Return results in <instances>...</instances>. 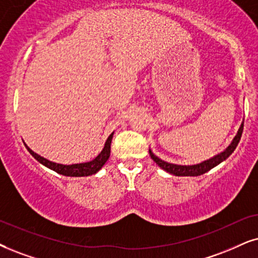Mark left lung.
<instances>
[{"label": "left lung", "instance_id": "left-lung-1", "mask_svg": "<svg viewBox=\"0 0 258 258\" xmlns=\"http://www.w3.org/2000/svg\"><path fill=\"white\" fill-rule=\"evenodd\" d=\"M243 127H244V122L240 125L239 130H238L236 137H234L232 143L227 146V149L225 150L224 152H220L219 155L214 156L207 161L200 163V164H195V165H177V164H171V163H168L165 161H162L161 158H158L157 156H155L152 153L151 150H149L150 156L153 161L156 162V164H158V167H161L163 170H165L169 174H172L175 176H199L205 174L208 170H211L212 168L217 167L218 164H220L221 162L225 161L229 156L234 151V149L237 148L238 143H239L240 137H242L243 133Z\"/></svg>", "mask_w": 258, "mask_h": 258}]
</instances>
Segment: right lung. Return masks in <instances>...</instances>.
Returning <instances> with one entry per match:
<instances>
[{
	"instance_id": "right-lung-1",
	"label": "right lung",
	"mask_w": 258,
	"mask_h": 258,
	"mask_svg": "<svg viewBox=\"0 0 258 258\" xmlns=\"http://www.w3.org/2000/svg\"><path fill=\"white\" fill-rule=\"evenodd\" d=\"M113 133L108 137V139L106 140L105 148H103L102 151L99 153V156L93 159V161L87 162V163H80V164H71V165H63L58 164V163L51 162L48 159L41 157V156L37 155V153L32 151L31 149L26 145V148L29 151L33 157L37 159L38 162H40L42 165L47 167L51 170L58 172V174L64 175V176H75V177H80V176H89L93 174H96L97 171L100 170L101 168L103 167V164L108 161L109 155H110V143H112Z\"/></svg>"
}]
</instances>
